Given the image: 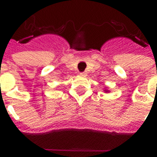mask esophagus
<instances>
[{
  "mask_svg": "<svg viewBox=\"0 0 157 157\" xmlns=\"http://www.w3.org/2000/svg\"><path fill=\"white\" fill-rule=\"evenodd\" d=\"M80 75H82V76H86V73H85V72H82V73H80Z\"/></svg>",
  "mask_w": 157,
  "mask_h": 157,
  "instance_id": "1",
  "label": "esophagus"
}]
</instances>
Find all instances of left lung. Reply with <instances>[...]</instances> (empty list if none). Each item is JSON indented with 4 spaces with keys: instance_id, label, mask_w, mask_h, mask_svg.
<instances>
[{
    "instance_id": "8db88e82",
    "label": "left lung",
    "mask_w": 157,
    "mask_h": 157,
    "mask_svg": "<svg viewBox=\"0 0 157 157\" xmlns=\"http://www.w3.org/2000/svg\"><path fill=\"white\" fill-rule=\"evenodd\" d=\"M105 92H109V91H107V90H105Z\"/></svg>"
}]
</instances>
